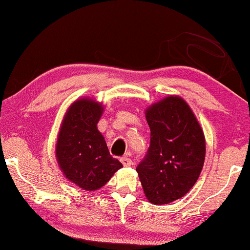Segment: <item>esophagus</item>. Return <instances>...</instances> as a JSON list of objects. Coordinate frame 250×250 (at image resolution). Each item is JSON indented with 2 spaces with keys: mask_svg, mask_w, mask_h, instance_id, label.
<instances>
[{
  "mask_svg": "<svg viewBox=\"0 0 250 250\" xmlns=\"http://www.w3.org/2000/svg\"><path fill=\"white\" fill-rule=\"evenodd\" d=\"M121 162H122V164H123V165H124L125 167H129V166L132 165V160H131V158H128L127 156L122 157Z\"/></svg>",
  "mask_w": 250,
  "mask_h": 250,
  "instance_id": "obj_1",
  "label": "esophagus"
}]
</instances>
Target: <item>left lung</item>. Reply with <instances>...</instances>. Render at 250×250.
<instances>
[{"instance_id": "8db88e82", "label": "left lung", "mask_w": 250, "mask_h": 250, "mask_svg": "<svg viewBox=\"0 0 250 250\" xmlns=\"http://www.w3.org/2000/svg\"><path fill=\"white\" fill-rule=\"evenodd\" d=\"M150 146L136 167L150 203L169 204L192 189L206 153L205 135L182 98L169 95L146 110Z\"/></svg>"}]
</instances>
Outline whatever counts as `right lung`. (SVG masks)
Returning a JSON list of instances; mask_svg holds the SVG:
<instances>
[{"mask_svg":"<svg viewBox=\"0 0 250 250\" xmlns=\"http://www.w3.org/2000/svg\"><path fill=\"white\" fill-rule=\"evenodd\" d=\"M104 107L90 98L68 108L56 146L58 165L64 176L81 189L95 191L104 186L123 165L109 153L97 127Z\"/></svg>","mask_w":250,"mask_h":250,"instance_id":"add662e5","label":"right lung"}]
</instances>
